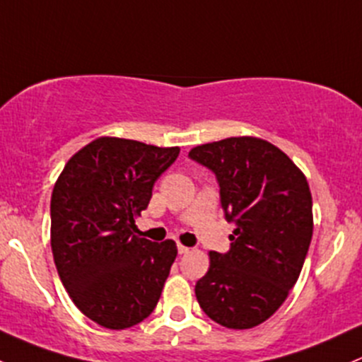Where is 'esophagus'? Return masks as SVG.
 Masks as SVG:
<instances>
[{
    "mask_svg": "<svg viewBox=\"0 0 362 362\" xmlns=\"http://www.w3.org/2000/svg\"><path fill=\"white\" fill-rule=\"evenodd\" d=\"M190 251V249L187 247V245L184 244H178V254H187Z\"/></svg>",
    "mask_w": 362,
    "mask_h": 362,
    "instance_id": "obj_1",
    "label": "esophagus"
}]
</instances>
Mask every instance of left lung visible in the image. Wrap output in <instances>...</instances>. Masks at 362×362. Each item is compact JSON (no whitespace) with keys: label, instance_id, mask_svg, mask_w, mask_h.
Returning <instances> with one entry per match:
<instances>
[{"label":"left lung","instance_id":"left-lung-1","mask_svg":"<svg viewBox=\"0 0 362 362\" xmlns=\"http://www.w3.org/2000/svg\"><path fill=\"white\" fill-rule=\"evenodd\" d=\"M189 156L216 175L225 216L235 225L230 251H209L197 303L221 327L254 328L275 315L300 275L313 237L309 184L284 151L259 137L208 142Z\"/></svg>","mask_w":362,"mask_h":362}]
</instances>
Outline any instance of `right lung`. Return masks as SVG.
<instances>
[{
	"label": "right lung",
	"mask_w": 362,
	"mask_h": 362,
	"mask_svg": "<svg viewBox=\"0 0 362 362\" xmlns=\"http://www.w3.org/2000/svg\"><path fill=\"white\" fill-rule=\"evenodd\" d=\"M180 148L98 137L66 161L51 194V251L70 299L99 327L125 329L156 308L177 244L136 235L158 177Z\"/></svg>",
	"instance_id": "obj_1"
}]
</instances>
